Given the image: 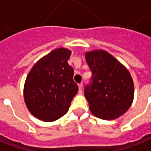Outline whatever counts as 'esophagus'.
<instances>
[{
	"mask_svg": "<svg viewBox=\"0 0 151 151\" xmlns=\"http://www.w3.org/2000/svg\"><path fill=\"white\" fill-rule=\"evenodd\" d=\"M83 83L78 84V93H83Z\"/></svg>",
	"mask_w": 151,
	"mask_h": 151,
	"instance_id": "obj_1",
	"label": "esophagus"
}]
</instances>
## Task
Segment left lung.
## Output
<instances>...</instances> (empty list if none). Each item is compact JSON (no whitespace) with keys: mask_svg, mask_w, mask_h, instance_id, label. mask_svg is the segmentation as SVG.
Returning <instances> with one entry per match:
<instances>
[{"mask_svg":"<svg viewBox=\"0 0 151 151\" xmlns=\"http://www.w3.org/2000/svg\"><path fill=\"white\" fill-rule=\"evenodd\" d=\"M92 72L90 83L84 89L89 108L95 116L114 120L132 106L134 83L127 68L104 50L85 54Z\"/></svg>","mask_w":151,"mask_h":151,"instance_id":"8db88e82","label":"left lung"}]
</instances>
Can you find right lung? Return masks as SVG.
Returning <instances> with one entry per match:
<instances>
[{
  "label": "right lung",
  "mask_w": 151,
  "mask_h": 151,
  "mask_svg": "<svg viewBox=\"0 0 151 151\" xmlns=\"http://www.w3.org/2000/svg\"><path fill=\"white\" fill-rule=\"evenodd\" d=\"M71 51L59 48L33 66L24 86V98L29 112L44 122H54L68 111L78 87L68 63Z\"/></svg>",
  "instance_id": "add662e5"
}]
</instances>
